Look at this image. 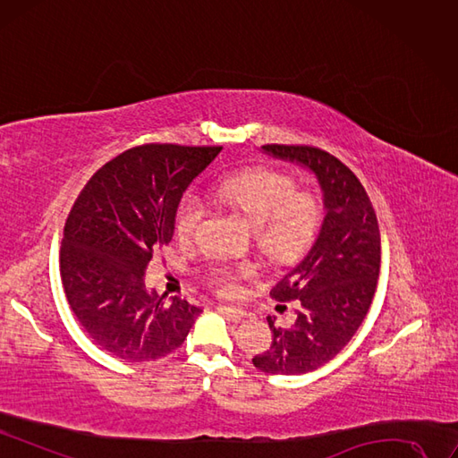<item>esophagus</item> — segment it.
I'll return each mask as SVG.
<instances>
[{
  "instance_id": "obj_1",
  "label": "esophagus",
  "mask_w": 458,
  "mask_h": 458,
  "mask_svg": "<svg viewBox=\"0 0 458 458\" xmlns=\"http://www.w3.org/2000/svg\"><path fill=\"white\" fill-rule=\"evenodd\" d=\"M216 310L223 313L226 318H230L232 323H242V320L245 318V311L243 310H238V308H232V306H216Z\"/></svg>"
}]
</instances>
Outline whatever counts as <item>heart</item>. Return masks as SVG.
<instances>
[{
    "label": "heart",
    "instance_id": "heart-1",
    "mask_svg": "<svg viewBox=\"0 0 458 458\" xmlns=\"http://www.w3.org/2000/svg\"><path fill=\"white\" fill-rule=\"evenodd\" d=\"M211 196L247 215L257 228V242L272 260H286L306 247L315 235L323 206L311 191H296L291 175L269 167L242 169L218 179ZM208 216V201L184 194L175 211V230L181 238H192ZM257 267L242 264H213L208 279L220 291H232L242 277H252Z\"/></svg>",
    "mask_w": 458,
    "mask_h": 458
}]
</instances>
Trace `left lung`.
<instances>
[{"mask_svg":"<svg viewBox=\"0 0 458 458\" xmlns=\"http://www.w3.org/2000/svg\"><path fill=\"white\" fill-rule=\"evenodd\" d=\"M262 150L308 167L323 191L325 218L315 243L269 293L277 301L300 300L298 317L289 328L267 317L272 345L252 359L266 374L300 376L330 362L362 325L379 277V226L364 186L330 152L308 145Z\"/></svg>","mask_w":458,"mask_h":458,"instance_id":"1","label":"left lung"}]
</instances>
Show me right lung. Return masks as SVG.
<instances>
[{
    "label": "right lung",
    "instance_id": "add662e5",
    "mask_svg": "<svg viewBox=\"0 0 458 458\" xmlns=\"http://www.w3.org/2000/svg\"><path fill=\"white\" fill-rule=\"evenodd\" d=\"M223 147L147 143L124 150L84 184L65 220L62 284L90 340L128 362L158 360L189 335L199 308L148 293L145 269L174 238L182 192Z\"/></svg>",
    "mask_w": 458,
    "mask_h": 458
}]
</instances>
